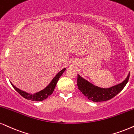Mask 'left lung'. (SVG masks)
Returning a JSON list of instances; mask_svg holds the SVG:
<instances>
[{
	"instance_id": "1",
	"label": "left lung",
	"mask_w": 134,
	"mask_h": 134,
	"mask_svg": "<svg viewBox=\"0 0 134 134\" xmlns=\"http://www.w3.org/2000/svg\"><path fill=\"white\" fill-rule=\"evenodd\" d=\"M130 74L127 78L119 85L110 88H100L92 85L91 83L87 81L85 79L77 75V85L79 90L83 94L84 96L94 102H102L108 100L113 98L123 90L127 83L129 79Z\"/></svg>"
}]
</instances>
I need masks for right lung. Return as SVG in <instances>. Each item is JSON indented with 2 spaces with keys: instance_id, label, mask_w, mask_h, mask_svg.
<instances>
[{
  "instance_id": "right-lung-1",
  "label": "right lung",
  "mask_w": 134,
  "mask_h": 134,
  "mask_svg": "<svg viewBox=\"0 0 134 134\" xmlns=\"http://www.w3.org/2000/svg\"><path fill=\"white\" fill-rule=\"evenodd\" d=\"M65 70L66 68H64L63 69L62 71H60L55 76V77L53 79L50 83L49 84V85L46 88H44V90H42L41 91L37 92V93L33 94L19 90L17 87L15 86L12 82H10V83L15 90L19 92L21 96L24 97V98L27 99L28 100H34V101H42V100H43L44 99H46L49 96H50L53 93V91L54 90V87H55L56 85H57V83L58 81L59 80V77L62 75V74L63 73V72L65 71Z\"/></svg>"
}]
</instances>
